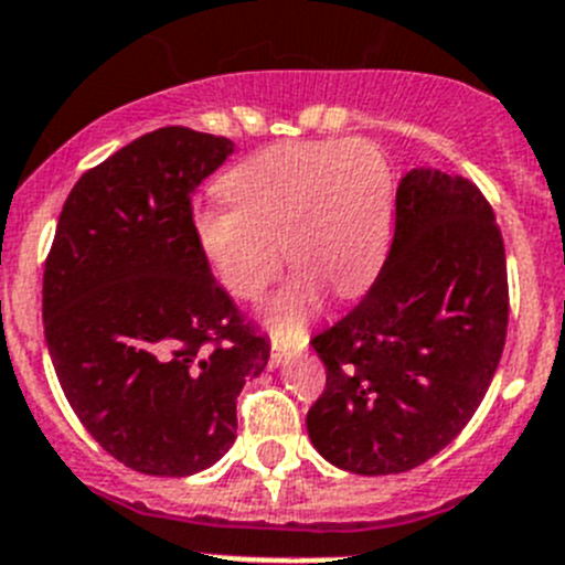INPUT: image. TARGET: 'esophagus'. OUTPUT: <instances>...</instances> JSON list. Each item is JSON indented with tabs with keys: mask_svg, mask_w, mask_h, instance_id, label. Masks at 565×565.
<instances>
[{
	"mask_svg": "<svg viewBox=\"0 0 565 565\" xmlns=\"http://www.w3.org/2000/svg\"><path fill=\"white\" fill-rule=\"evenodd\" d=\"M307 345H309V337H300V340H295V342L273 340V345H270V365L273 367L287 365L289 360H295V356H298V354H303V351H307Z\"/></svg>",
	"mask_w": 565,
	"mask_h": 565,
	"instance_id": "1",
	"label": "esophagus"
}]
</instances>
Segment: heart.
Returning <instances> with one entry per match:
<instances>
[{
  "label": "heart",
  "instance_id": "heart-1",
  "mask_svg": "<svg viewBox=\"0 0 565 565\" xmlns=\"http://www.w3.org/2000/svg\"><path fill=\"white\" fill-rule=\"evenodd\" d=\"M231 203L192 211L211 276L234 298H262L284 256L298 270L265 303L278 337H298L326 287L351 295L382 262L393 223V175L365 139L270 147L223 178Z\"/></svg>",
  "mask_w": 565,
  "mask_h": 565
}]
</instances>
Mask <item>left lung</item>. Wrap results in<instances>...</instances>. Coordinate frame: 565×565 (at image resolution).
Segmentation results:
<instances>
[{
    "mask_svg": "<svg viewBox=\"0 0 565 565\" xmlns=\"http://www.w3.org/2000/svg\"><path fill=\"white\" fill-rule=\"evenodd\" d=\"M508 334V262L471 181L415 167L395 192L382 273L312 348L326 390L307 415L323 460L362 477L404 473L477 413Z\"/></svg>",
    "mask_w": 565,
    "mask_h": 565,
    "instance_id": "left-lung-1",
    "label": "left lung"
}]
</instances>
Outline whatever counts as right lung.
Masks as SVG:
<instances>
[{"label":"right lung","mask_w":565,"mask_h":565,"mask_svg":"<svg viewBox=\"0 0 565 565\" xmlns=\"http://www.w3.org/2000/svg\"><path fill=\"white\" fill-rule=\"evenodd\" d=\"M234 141L161 128L68 192L44 267V334L66 402L128 468L192 477L236 440V395L270 360L192 228Z\"/></svg>","instance_id":"right-lung-1"}]
</instances>
